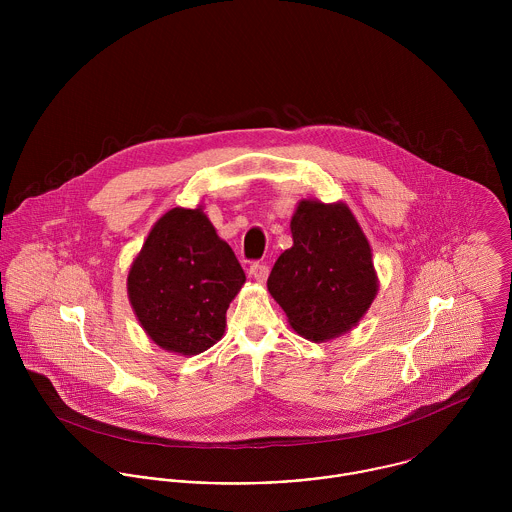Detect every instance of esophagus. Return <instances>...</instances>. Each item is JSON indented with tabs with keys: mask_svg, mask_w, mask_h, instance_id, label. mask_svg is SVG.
I'll return each instance as SVG.
<instances>
[{
	"mask_svg": "<svg viewBox=\"0 0 512 512\" xmlns=\"http://www.w3.org/2000/svg\"><path fill=\"white\" fill-rule=\"evenodd\" d=\"M268 274H270V268H268L264 262H254V264L250 266V276H252L256 282H260V284L266 282Z\"/></svg>",
	"mask_w": 512,
	"mask_h": 512,
	"instance_id": "34e87169",
	"label": "esophagus"
}]
</instances>
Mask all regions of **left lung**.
Here are the masks:
<instances>
[{"mask_svg": "<svg viewBox=\"0 0 512 512\" xmlns=\"http://www.w3.org/2000/svg\"><path fill=\"white\" fill-rule=\"evenodd\" d=\"M290 228L293 246L276 260L268 292L301 337L335 339L363 319L378 292L370 244L345 203L303 199Z\"/></svg>", "mask_w": 512, "mask_h": 512, "instance_id": "8db88e82", "label": "left lung"}]
</instances>
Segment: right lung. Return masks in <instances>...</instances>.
<instances>
[{"label": "right lung", "mask_w": 512, "mask_h": 512, "mask_svg": "<svg viewBox=\"0 0 512 512\" xmlns=\"http://www.w3.org/2000/svg\"><path fill=\"white\" fill-rule=\"evenodd\" d=\"M246 276L201 207L167 211L128 274V297L147 337L165 351L199 355L226 327Z\"/></svg>", "instance_id": "add662e5"}]
</instances>
